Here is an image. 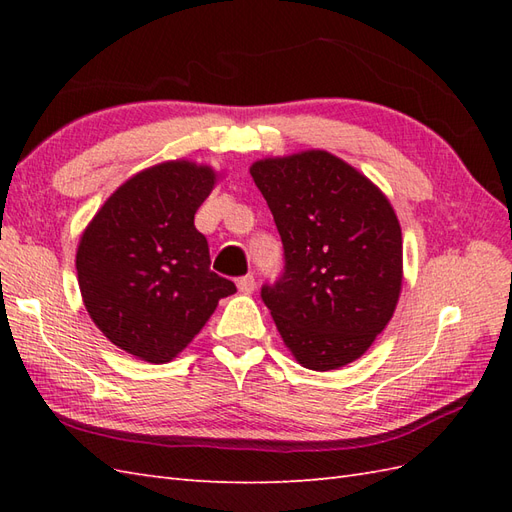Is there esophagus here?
<instances>
[{
	"instance_id": "1",
	"label": "esophagus",
	"mask_w": 512,
	"mask_h": 512,
	"mask_svg": "<svg viewBox=\"0 0 512 512\" xmlns=\"http://www.w3.org/2000/svg\"><path fill=\"white\" fill-rule=\"evenodd\" d=\"M255 277L253 275H246V277H239L237 279V290L242 292V295H250V292L255 290Z\"/></svg>"
}]
</instances>
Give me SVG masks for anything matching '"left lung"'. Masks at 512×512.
I'll return each instance as SVG.
<instances>
[{
  "instance_id": "1",
  "label": "left lung",
  "mask_w": 512,
  "mask_h": 512,
  "mask_svg": "<svg viewBox=\"0 0 512 512\" xmlns=\"http://www.w3.org/2000/svg\"><path fill=\"white\" fill-rule=\"evenodd\" d=\"M250 176L284 242V275L262 288L284 345L314 372L356 361L400 297L394 206L361 171L323 149L262 158Z\"/></svg>"
}]
</instances>
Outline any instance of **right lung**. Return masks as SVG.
I'll list each match as a JSON object with an SVG mask.
<instances>
[{
  "label": "right lung",
  "instance_id": "add662e5",
  "mask_svg": "<svg viewBox=\"0 0 512 512\" xmlns=\"http://www.w3.org/2000/svg\"><path fill=\"white\" fill-rule=\"evenodd\" d=\"M220 180L211 165L167 160L125 180L76 248L83 306L107 339L140 361L176 358L237 290L211 273L193 217Z\"/></svg>",
  "mask_w": 512,
  "mask_h": 512
}]
</instances>
